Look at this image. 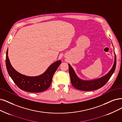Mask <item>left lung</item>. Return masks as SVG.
<instances>
[{"label":"left lung","instance_id":"obj_1","mask_svg":"<svg viewBox=\"0 0 122 122\" xmlns=\"http://www.w3.org/2000/svg\"><path fill=\"white\" fill-rule=\"evenodd\" d=\"M115 54V61L114 65L110 71L102 77L92 80H85L79 78L76 74L75 71L71 66L68 64L69 72L71 82L73 86L78 90L83 91H91L99 89L105 85L109 81L114 73L116 66V56Z\"/></svg>","mask_w":122,"mask_h":122}]
</instances>
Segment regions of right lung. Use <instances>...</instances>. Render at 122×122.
Instances as JSON below:
<instances>
[{"instance_id": "add662e5", "label": "right lung", "mask_w": 122, "mask_h": 122, "mask_svg": "<svg viewBox=\"0 0 122 122\" xmlns=\"http://www.w3.org/2000/svg\"><path fill=\"white\" fill-rule=\"evenodd\" d=\"M6 54V66L10 77L20 89L31 92H40L47 89L51 85L54 73L61 63L60 60H58L50 65L43 74L29 76L19 73L13 68L8 58V49Z\"/></svg>"}]
</instances>
